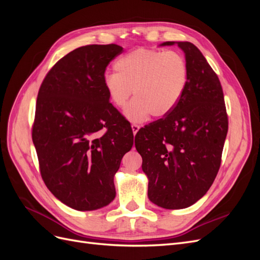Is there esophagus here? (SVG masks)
I'll list each match as a JSON object with an SVG mask.
<instances>
[{
	"mask_svg": "<svg viewBox=\"0 0 260 260\" xmlns=\"http://www.w3.org/2000/svg\"><path fill=\"white\" fill-rule=\"evenodd\" d=\"M131 129H132V132H133V135H137V132L140 130V125L139 124H136V123H132L131 124Z\"/></svg>",
	"mask_w": 260,
	"mask_h": 260,
	"instance_id": "34e87169",
	"label": "esophagus"
}]
</instances>
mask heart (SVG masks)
I'll list each match as a JSON object with an SVG mask.
<instances>
[{
    "label": "heart",
    "instance_id": "heart-1",
    "mask_svg": "<svg viewBox=\"0 0 260 260\" xmlns=\"http://www.w3.org/2000/svg\"><path fill=\"white\" fill-rule=\"evenodd\" d=\"M116 74L105 75L103 83L109 100L124 112L132 122H141L152 115L160 118L170 114L182 99L188 82V68L182 55L138 49L118 58Z\"/></svg>",
    "mask_w": 260,
    "mask_h": 260
}]
</instances>
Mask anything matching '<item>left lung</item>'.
<instances>
[{
  "label": "left lung",
  "mask_w": 260,
  "mask_h": 260,
  "mask_svg": "<svg viewBox=\"0 0 260 260\" xmlns=\"http://www.w3.org/2000/svg\"><path fill=\"white\" fill-rule=\"evenodd\" d=\"M184 52L188 82L176 108L139 130L135 143L148 179V199L166 209L193 205L218 174L228 132L221 84L191 42L168 41Z\"/></svg>",
  "instance_id": "8db88e82"
}]
</instances>
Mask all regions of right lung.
Segmentation results:
<instances>
[{"label": "right lung", "instance_id": "right-lung-1", "mask_svg": "<svg viewBox=\"0 0 260 260\" xmlns=\"http://www.w3.org/2000/svg\"><path fill=\"white\" fill-rule=\"evenodd\" d=\"M122 52L117 44L78 48L53 66L38 93L32 141L41 176L76 210L100 209L115 199L114 177L133 145L131 127L103 83L107 65Z\"/></svg>", "mask_w": 260, "mask_h": 260}]
</instances>
